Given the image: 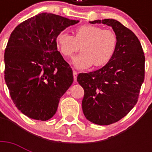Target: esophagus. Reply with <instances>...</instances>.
I'll return each mask as SVG.
<instances>
[{"mask_svg": "<svg viewBox=\"0 0 152 152\" xmlns=\"http://www.w3.org/2000/svg\"><path fill=\"white\" fill-rule=\"evenodd\" d=\"M73 78H74V82H76V78H77V72L74 71L73 70Z\"/></svg>", "mask_w": 152, "mask_h": 152, "instance_id": "esophagus-1", "label": "esophagus"}]
</instances>
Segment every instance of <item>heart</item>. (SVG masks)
<instances>
[{"label": "heart", "mask_w": 152, "mask_h": 152, "mask_svg": "<svg viewBox=\"0 0 152 152\" xmlns=\"http://www.w3.org/2000/svg\"><path fill=\"white\" fill-rule=\"evenodd\" d=\"M56 43L65 57L72 56L81 47L83 51L72 58V64L77 69H87L93 64L102 66L110 61L117 47V37L111 30L83 25L75 30L74 36L65 31L59 32Z\"/></svg>", "instance_id": "heart-1"}]
</instances>
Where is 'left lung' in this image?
Segmentation results:
<instances>
[{
	"label": "left lung",
	"mask_w": 152,
	"mask_h": 152,
	"mask_svg": "<svg viewBox=\"0 0 152 152\" xmlns=\"http://www.w3.org/2000/svg\"><path fill=\"white\" fill-rule=\"evenodd\" d=\"M89 23L110 26L117 37L110 61L99 70L77 76L84 90L82 109L85 118L97 125H108L124 118L137 104L144 80L145 57L138 38L118 20Z\"/></svg>",
	"instance_id": "left-lung-1"
}]
</instances>
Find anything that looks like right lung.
<instances>
[{"instance_id":"add662e5","label":"right lung","mask_w":152,"mask_h":152,"mask_svg":"<svg viewBox=\"0 0 152 152\" xmlns=\"http://www.w3.org/2000/svg\"><path fill=\"white\" fill-rule=\"evenodd\" d=\"M77 23L42 12L12 32L4 52V80L14 104L28 118L50 119L73 82L72 70L57 51L56 37Z\"/></svg>"}]
</instances>
